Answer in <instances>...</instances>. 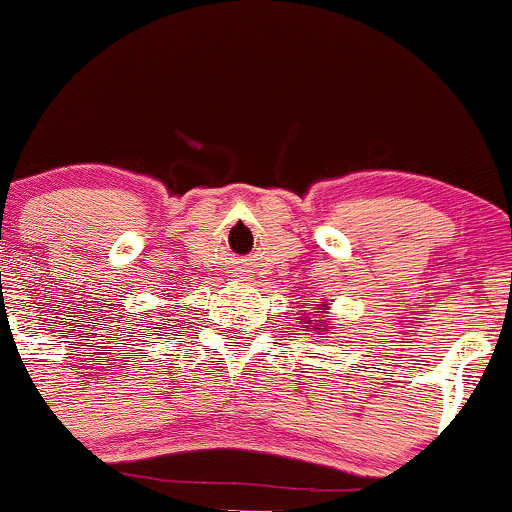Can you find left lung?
Wrapping results in <instances>:
<instances>
[{"instance_id": "obj_1", "label": "left lung", "mask_w": 512, "mask_h": 512, "mask_svg": "<svg viewBox=\"0 0 512 512\" xmlns=\"http://www.w3.org/2000/svg\"><path fill=\"white\" fill-rule=\"evenodd\" d=\"M314 322V319H307V324H312Z\"/></svg>"}]
</instances>
